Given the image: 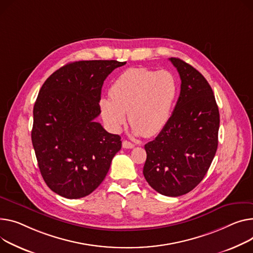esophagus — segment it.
Listing matches in <instances>:
<instances>
[{"mask_svg":"<svg viewBox=\"0 0 253 253\" xmlns=\"http://www.w3.org/2000/svg\"><path fill=\"white\" fill-rule=\"evenodd\" d=\"M123 147L124 148H133L134 147V144L128 140H124L123 141Z\"/></svg>","mask_w":253,"mask_h":253,"instance_id":"esophagus-1","label":"esophagus"}]
</instances>
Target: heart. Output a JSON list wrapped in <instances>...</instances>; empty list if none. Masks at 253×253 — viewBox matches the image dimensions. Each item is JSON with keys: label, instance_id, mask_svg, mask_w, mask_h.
I'll return each instance as SVG.
<instances>
[{"label": "heart", "instance_id": "1", "mask_svg": "<svg viewBox=\"0 0 253 253\" xmlns=\"http://www.w3.org/2000/svg\"><path fill=\"white\" fill-rule=\"evenodd\" d=\"M178 92L175 76L166 70L129 68L110 87V97L99 100L100 113L114 131L128 121L136 134L155 136L170 119Z\"/></svg>", "mask_w": 253, "mask_h": 253}]
</instances>
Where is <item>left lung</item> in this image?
I'll use <instances>...</instances> for the list:
<instances>
[{
    "label": "left lung",
    "mask_w": 253,
    "mask_h": 253,
    "mask_svg": "<svg viewBox=\"0 0 253 253\" xmlns=\"http://www.w3.org/2000/svg\"><path fill=\"white\" fill-rule=\"evenodd\" d=\"M181 79L180 95L169 121L144 145L143 175L166 196H180L206 176L217 148L220 114L207 79L188 63L169 59Z\"/></svg>",
    "instance_id": "8db88e82"
}]
</instances>
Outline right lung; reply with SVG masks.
Returning <instances> with one entry per match:
<instances>
[{"mask_svg": "<svg viewBox=\"0 0 253 253\" xmlns=\"http://www.w3.org/2000/svg\"><path fill=\"white\" fill-rule=\"evenodd\" d=\"M126 62L69 63L42 84L33 108L32 145L50 190L69 199L94 191L109 172L121 137L94 119L104 81Z\"/></svg>", "mask_w": 253, "mask_h": 253, "instance_id": "add662e5", "label": "right lung"}]
</instances>
